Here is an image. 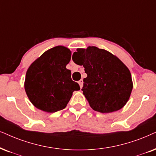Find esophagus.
Returning a JSON list of instances; mask_svg holds the SVG:
<instances>
[{"label": "esophagus", "instance_id": "1", "mask_svg": "<svg viewBox=\"0 0 156 156\" xmlns=\"http://www.w3.org/2000/svg\"><path fill=\"white\" fill-rule=\"evenodd\" d=\"M78 83H79V85H80V88H82L83 86V80H82V79H81V80H80L79 81H78Z\"/></svg>", "mask_w": 156, "mask_h": 156}]
</instances>
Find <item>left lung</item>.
Listing matches in <instances>:
<instances>
[{
	"label": "left lung",
	"instance_id": "obj_1",
	"mask_svg": "<svg viewBox=\"0 0 156 156\" xmlns=\"http://www.w3.org/2000/svg\"><path fill=\"white\" fill-rule=\"evenodd\" d=\"M72 59L83 66L87 74L81 90L93 109L110 113L125 105L133 86L129 69L119 58L108 51L88 47L77 49Z\"/></svg>",
	"mask_w": 156,
	"mask_h": 156
}]
</instances>
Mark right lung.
Returning <instances> with one entry per match:
<instances>
[{
	"label": "right lung",
	"instance_id": "1",
	"mask_svg": "<svg viewBox=\"0 0 156 156\" xmlns=\"http://www.w3.org/2000/svg\"><path fill=\"white\" fill-rule=\"evenodd\" d=\"M71 52L58 46L47 50L31 65L27 74L24 88L27 96L37 109L56 112L66 107L75 90H80L66 68Z\"/></svg>",
	"mask_w": 156,
	"mask_h": 156
}]
</instances>
